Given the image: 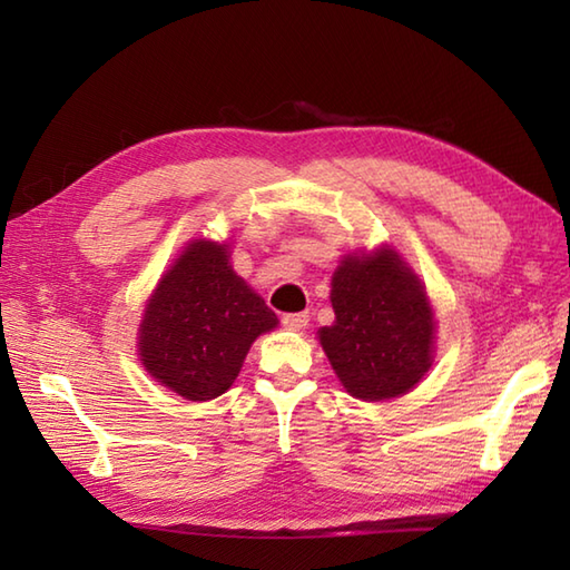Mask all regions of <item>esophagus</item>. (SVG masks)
I'll return each mask as SVG.
<instances>
[{
    "label": "esophagus",
    "instance_id": "34e87169",
    "mask_svg": "<svg viewBox=\"0 0 570 570\" xmlns=\"http://www.w3.org/2000/svg\"><path fill=\"white\" fill-rule=\"evenodd\" d=\"M282 323H284V328H288V331H301V328H306V325H308V313H286Z\"/></svg>",
    "mask_w": 570,
    "mask_h": 570
}]
</instances>
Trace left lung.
I'll list each match as a JSON object with an SVG mask.
<instances>
[{"mask_svg": "<svg viewBox=\"0 0 570 570\" xmlns=\"http://www.w3.org/2000/svg\"><path fill=\"white\" fill-rule=\"evenodd\" d=\"M335 323L318 341L345 390L382 402L414 390L433 362L435 321L426 288L390 247L347 254L333 274Z\"/></svg>", "mask_w": 570, "mask_h": 570, "instance_id": "8db88e82", "label": "left lung"}]
</instances>
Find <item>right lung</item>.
I'll list each match as a JSON object with an SVG mask.
<instances>
[{
  "instance_id": "obj_1",
  "label": "right lung",
  "mask_w": 570,
  "mask_h": 570,
  "mask_svg": "<svg viewBox=\"0 0 570 570\" xmlns=\"http://www.w3.org/2000/svg\"><path fill=\"white\" fill-rule=\"evenodd\" d=\"M229 245L193 239L156 284L139 325L144 367L188 402L225 394L276 313L229 266Z\"/></svg>"
}]
</instances>
